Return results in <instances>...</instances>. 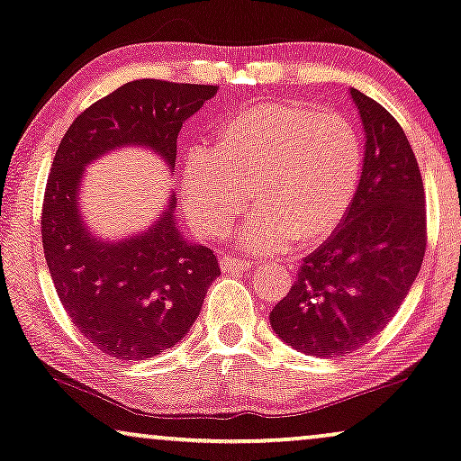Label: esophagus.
<instances>
[{
  "label": "esophagus",
  "mask_w": 461,
  "mask_h": 461,
  "mask_svg": "<svg viewBox=\"0 0 461 461\" xmlns=\"http://www.w3.org/2000/svg\"><path fill=\"white\" fill-rule=\"evenodd\" d=\"M219 261H221V269H223V272H244V269H250L255 266L253 261L240 259V257H231V255H223Z\"/></svg>",
  "instance_id": "1"
}]
</instances>
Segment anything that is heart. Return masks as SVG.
<instances>
[{
  "label": "heart",
  "mask_w": 461,
  "mask_h": 461,
  "mask_svg": "<svg viewBox=\"0 0 461 461\" xmlns=\"http://www.w3.org/2000/svg\"><path fill=\"white\" fill-rule=\"evenodd\" d=\"M363 168V143L346 115L299 105H263L223 122L211 151L183 162V204L206 236H223L257 211L238 240L253 253L288 242H314L352 204Z\"/></svg>",
  "instance_id": "heart-1"
}]
</instances>
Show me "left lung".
Masks as SVG:
<instances>
[{
    "label": "left lung",
    "mask_w": 461,
    "mask_h": 461,
    "mask_svg": "<svg viewBox=\"0 0 461 461\" xmlns=\"http://www.w3.org/2000/svg\"><path fill=\"white\" fill-rule=\"evenodd\" d=\"M365 128L363 175L339 227L302 263L269 314L274 333L308 356L363 348L384 330L420 274L426 195L402 128L379 103L349 88Z\"/></svg>",
    "instance_id": "1"
}]
</instances>
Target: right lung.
Wrapping results in <instances>:
<instances>
[{"instance_id": "right-lung-1", "label": "right lung", "mask_w": 461, "mask_h": 461, "mask_svg": "<svg viewBox=\"0 0 461 461\" xmlns=\"http://www.w3.org/2000/svg\"><path fill=\"white\" fill-rule=\"evenodd\" d=\"M217 86L128 82L77 115L60 140L41 208V240L60 303L86 339L120 360H145L181 341L198 318L217 257L189 242L176 198L137 234L101 240L79 211L84 168L109 151L147 147L175 173L183 122Z\"/></svg>"}]
</instances>
